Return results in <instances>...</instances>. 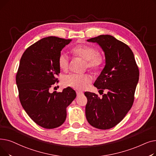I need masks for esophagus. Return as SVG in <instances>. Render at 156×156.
<instances>
[{
  "label": "esophagus",
  "instance_id": "34e87169",
  "mask_svg": "<svg viewBox=\"0 0 156 156\" xmlns=\"http://www.w3.org/2000/svg\"><path fill=\"white\" fill-rule=\"evenodd\" d=\"M76 95H77V96H80V95H83V93L82 92L80 91V90H77L76 91Z\"/></svg>",
  "mask_w": 156,
  "mask_h": 156
}]
</instances>
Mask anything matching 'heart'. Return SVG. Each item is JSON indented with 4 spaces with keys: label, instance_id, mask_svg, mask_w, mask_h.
Segmentation results:
<instances>
[{
    "label": "heart",
    "instance_id": "heart-1",
    "mask_svg": "<svg viewBox=\"0 0 156 156\" xmlns=\"http://www.w3.org/2000/svg\"><path fill=\"white\" fill-rule=\"evenodd\" d=\"M71 52L74 55L86 60L85 66L94 71L99 70L105 61L104 56L101 53L97 52L94 47L88 45H80L74 47L71 49ZM58 64L62 70L66 71L69 68L68 57L64 53H61L58 57ZM91 81V76L87 74L79 75L71 73L62 78V82L64 86L83 90L88 87Z\"/></svg>",
    "mask_w": 156,
    "mask_h": 156
}]
</instances>
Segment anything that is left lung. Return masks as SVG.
Wrapping results in <instances>:
<instances>
[{"instance_id": "left-lung-1", "label": "left lung", "mask_w": 156, "mask_h": 156, "mask_svg": "<svg viewBox=\"0 0 156 156\" xmlns=\"http://www.w3.org/2000/svg\"><path fill=\"white\" fill-rule=\"evenodd\" d=\"M87 41L98 44L104 52L105 67L94 85L108 93L100 98L85 92L86 118L92 126L108 129L117 125L132 107L139 70L131 48L114 37L101 35Z\"/></svg>"}]
</instances>
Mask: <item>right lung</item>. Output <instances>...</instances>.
I'll use <instances>...</instances> for the list:
<instances>
[{"instance_id":"obj_1","label":"right lung","mask_w":156,"mask_h":156,"mask_svg":"<svg viewBox=\"0 0 156 156\" xmlns=\"http://www.w3.org/2000/svg\"><path fill=\"white\" fill-rule=\"evenodd\" d=\"M71 41L56 37L38 40L24 52L16 74L19 98L23 109L38 125L52 129L62 125L66 108L75 99L70 87L62 92H49L60 73L58 57L62 49Z\"/></svg>"}]
</instances>
